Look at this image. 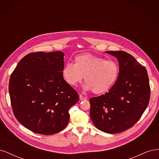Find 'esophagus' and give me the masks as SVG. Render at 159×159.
<instances>
[{"label": "esophagus", "instance_id": "esophagus-1", "mask_svg": "<svg viewBox=\"0 0 159 159\" xmlns=\"http://www.w3.org/2000/svg\"><path fill=\"white\" fill-rule=\"evenodd\" d=\"M80 99L81 101H82V100H85L86 98L84 97V96L82 95H80Z\"/></svg>", "mask_w": 159, "mask_h": 159}]
</instances>
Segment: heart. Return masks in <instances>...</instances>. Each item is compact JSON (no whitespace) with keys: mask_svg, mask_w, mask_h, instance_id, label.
I'll return each mask as SVG.
<instances>
[{"mask_svg":"<svg viewBox=\"0 0 159 159\" xmlns=\"http://www.w3.org/2000/svg\"><path fill=\"white\" fill-rule=\"evenodd\" d=\"M119 74V66L116 61L89 53L75 56L74 64H66L62 71L64 79L71 86H76L84 77L85 89L95 94L108 91Z\"/></svg>","mask_w":159,"mask_h":159,"instance_id":"1","label":"heart"}]
</instances>
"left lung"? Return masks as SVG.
Listing matches in <instances>:
<instances>
[{
  "instance_id": "8db88e82",
  "label": "left lung",
  "mask_w": 159,
  "mask_h": 159,
  "mask_svg": "<svg viewBox=\"0 0 159 159\" xmlns=\"http://www.w3.org/2000/svg\"><path fill=\"white\" fill-rule=\"evenodd\" d=\"M119 64L116 82L108 92L89 99L91 121L100 131L115 134L132 127L150 100L151 88L145 67L123 51H109Z\"/></svg>"
}]
</instances>
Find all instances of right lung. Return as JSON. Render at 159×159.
I'll return each instance as SVG.
<instances>
[{"label": "right lung", "instance_id": "add662e5", "mask_svg": "<svg viewBox=\"0 0 159 159\" xmlns=\"http://www.w3.org/2000/svg\"><path fill=\"white\" fill-rule=\"evenodd\" d=\"M62 52H32L18 62L9 81L14 117L38 134H53L68 123L69 109L79 100L78 92L64 80Z\"/></svg>", "mask_w": 159, "mask_h": 159}]
</instances>
